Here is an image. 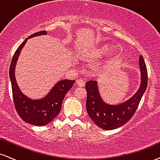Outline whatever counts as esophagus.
I'll use <instances>...</instances> for the list:
<instances>
[{"label":"esophagus","instance_id":"34e87169","mask_svg":"<svg viewBox=\"0 0 160 160\" xmlns=\"http://www.w3.org/2000/svg\"><path fill=\"white\" fill-rule=\"evenodd\" d=\"M77 85L80 86V87H82V86H85V81L83 80H82V79L78 80H77Z\"/></svg>","mask_w":160,"mask_h":160}]
</instances>
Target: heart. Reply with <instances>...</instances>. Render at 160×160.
<instances>
[{"mask_svg": "<svg viewBox=\"0 0 160 160\" xmlns=\"http://www.w3.org/2000/svg\"><path fill=\"white\" fill-rule=\"evenodd\" d=\"M109 49L110 47L108 45H102L95 50V55L97 57H102L108 52V56L113 58V57L117 56L119 52H120V49H119L118 47H113V48H111L110 51L109 50ZM108 51H109V52H108Z\"/></svg>", "mask_w": 160, "mask_h": 160, "instance_id": "obj_1", "label": "heart"}]
</instances>
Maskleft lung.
I'll use <instances>...</instances> for the list:
<instances>
[{
  "label": "left lung",
  "mask_w": 160,
  "mask_h": 160,
  "mask_svg": "<svg viewBox=\"0 0 160 160\" xmlns=\"http://www.w3.org/2000/svg\"><path fill=\"white\" fill-rule=\"evenodd\" d=\"M139 68L141 71L140 87L132 97L121 104H109L104 102L99 92L97 81L89 80L86 82V111L92 120L99 128L104 130L120 128L131 120L135 114L148 86V71L142 56L139 57Z\"/></svg>",
  "instance_id": "left-lung-1"
}]
</instances>
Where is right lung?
I'll return each mask as SVG.
<instances>
[{"label": "right lung", "mask_w": 160, "mask_h": 160, "mask_svg": "<svg viewBox=\"0 0 160 160\" xmlns=\"http://www.w3.org/2000/svg\"><path fill=\"white\" fill-rule=\"evenodd\" d=\"M47 34L46 31H42L34 33L24 40L14 53L9 72L13 102L18 114L25 122L38 126L48 124L59 113L64 98L75 82V80H60L56 82L48 94L40 99L28 98L19 89L16 80L15 68L20 52L29 38Z\"/></svg>", "instance_id": "add662e5"}]
</instances>
